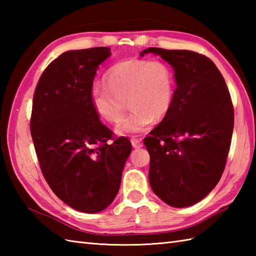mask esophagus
Instances as JSON below:
<instances>
[{
    "mask_svg": "<svg viewBox=\"0 0 256 256\" xmlns=\"http://www.w3.org/2000/svg\"><path fill=\"white\" fill-rule=\"evenodd\" d=\"M131 143H132V146H133L134 148H143L142 140H138V138H132V140H131Z\"/></svg>",
    "mask_w": 256,
    "mask_h": 256,
    "instance_id": "1",
    "label": "esophagus"
}]
</instances>
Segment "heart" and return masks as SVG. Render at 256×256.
Masks as SVG:
<instances>
[{
  "label": "heart",
  "instance_id": "obj_1",
  "mask_svg": "<svg viewBox=\"0 0 256 256\" xmlns=\"http://www.w3.org/2000/svg\"><path fill=\"white\" fill-rule=\"evenodd\" d=\"M104 86L90 89L91 106L101 121L116 123L125 101L130 111L116 130L118 135L142 133L170 112L175 77L172 68L162 60L130 59L114 64L103 76Z\"/></svg>",
  "mask_w": 256,
  "mask_h": 256
}]
</instances>
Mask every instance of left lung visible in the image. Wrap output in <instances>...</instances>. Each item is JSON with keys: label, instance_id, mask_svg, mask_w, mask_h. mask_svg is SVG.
<instances>
[{"label": "left lung", "instance_id": "1", "mask_svg": "<svg viewBox=\"0 0 256 256\" xmlns=\"http://www.w3.org/2000/svg\"><path fill=\"white\" fill-rule=\"evenodd\" d=\"M170 64L176 89L170 112L144 140L148 180L157 197L175 208L202 200L224 170L234 124L226 81L208 57L190 50L148 48Z\"/></svg>", "mask_w": 256, "mask_h": 256}]
</instances>
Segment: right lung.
<instances>
[{
  "instance_id": "1",
  "label": "right lung",
  "mask_w": 256,
  "mask_h": 256,
  "mask_svg": "<svg viewBox=\"0 0 256 256\" xmlns=\"http://www.w3.org/2000/svg\"><path fill=\"white\" fill-rule=\"evenodd\" d=\"M108 47L69 50L50 64L38 81L30 132L40 170L57 197L72 208L96 214L112 204L121 184L131 142L104 126L89 92Z\"/></svg>"
}]
</instances>
